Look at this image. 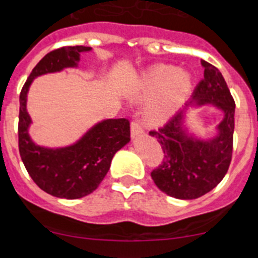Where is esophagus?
<instances>
[{"mask_svg":"<svg viewBox=\"0 0 258 258\" xmlns=\"http://www.w3.org/2000/svg\"><path fill=\"white\" fill-rule=\"evenodd\" d=\"M143 132H144L143 124H141L140 122H139V120H136V119L132 120V122H131V134H132V136H138V135L143 134Z\"/></svg>","mask_w":258,"mask_h":258,"instance_id":"34e87169","label":"esophagus"}]
</instances>
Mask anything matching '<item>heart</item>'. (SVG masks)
Instances as JSON below:
<instances>
[{
    "instance_id": "obj_1",
    "label": "heart",
    "mask_w": 258,
    "mask_h": 258,
    "mask_svg": "<svg viewBox=\"0 0 258 258\" xmlns=\"http://www.w3.org/2000/svg\"><path fill=\"white\" fill-rule=\"evenodd\" d=\"M192 90V78L175 66L158 64L144 73L140 94L152 100L148 117L153 122H164L172 117L187 100Z\"/></svg>"
}]
</instances>
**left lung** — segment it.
Masks as SVG:
<instances>
[{
    "mask_svg": "<svg viewBox=\"0 0 258 258\" xmlns=\"http://www.w3.org/2000/svg\"><path fill=\"white\" fill-rule=\"evenodd\" d=\"M204 77L192 92V100L213 103L221 108L225 118L219 136L212 141L186 138L180 123L182 113L149 135L155 136L163 150V161L152 171V178L163 192L177 199H196L207 194L226 175L233 157L235 101L221 72L202 61Z\"/></svg>",
    "mask_w": 258,
    "mask_h": 258,
    "instance_id": "left-lung-1",
    "label": "left lung"
}]
</instances>
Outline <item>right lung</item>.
<instances>
[{"label": "right lung", "mask_w": 258, "mask_h": 258, "mask_svg": "<svg viewBox=\"0 0 258 258\" xmlns=\"http://www.w3.org/2000/svg\"><path fill=\"white\" fill-rule=\"evenodd\" d=\"M86 46H64L48 52L29 74L20 92L19 153L32 180L47 194L64 199H78L97 189L108 173L115 153L130 141V120L106 119L90 130L74 145L46 149L34 145L28 135L31 117L27 112V94L36 77L62 68L76 67Z\"/></svg>", "instance_id": "add662e5"}]
</instances>
